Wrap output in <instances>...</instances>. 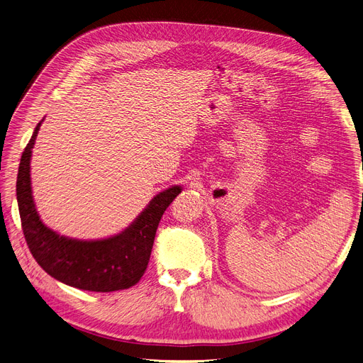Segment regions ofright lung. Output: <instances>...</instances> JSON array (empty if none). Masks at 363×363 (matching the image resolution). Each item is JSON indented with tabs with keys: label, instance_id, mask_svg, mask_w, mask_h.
Masks as SVG:
<instances>
[{
	"label": "right lung",
	"instance_id": "add662e5",
	"mask_svg": "<svg viewBox=\"0 0 363 363\" xmlns=\"http://www.w3.org/2000/svg\"><path fill=\"white\" fill-rule=\"evenodd\" d=\"M41 123L22 154L16 182L22 230L30 254L47 274L65 285L91 292L129 289L144 276L157 227L181 186L157 194L128 228L113 238L75 240L59 235L43 224L30 190V154Z\"/></svg>",
	"mask_w": 363,
	"mask_h": 363
}]
</instances>
